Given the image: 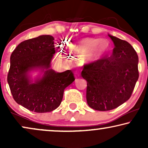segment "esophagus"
Returning a JSON list of instances; mask_svg holds the SVG:
<instances>
[{"label":"esophagus","instance_id":"1","mask_svg":"<svg viewBox=\"0 0 148 148\" xmlns=\"http://www.w3.org/2000/svg\"><path fill=\"white\" fill-rule=\"evenodd\" d=\"M75 81L78 79L79 77V72L76 71L75 73Z\"/></svg>","mask_w":148,"mask_h":148}]
</instances>
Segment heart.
<instances>
[{"instance_id":"b5f03b06","label":"heart","mask_w":148,"mask_h":148,"mask_svg":"<svg viewBox=\"0 0 148 148\" xmlns=\"http://www.w3.org/2000/svg\"><path fill=\"white\" fill-rule=\"evenodd\" d=\"M110 45L106 39L86 38L70 44L69 49L73 53L83 54L85 61H94L102 58ZM60 57L67 59L68 56L60 54Z\"/></svg>"}]
</instances>
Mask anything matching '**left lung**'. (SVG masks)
Segmentation results:
<instances>
[{"instance_id":"8db88e82","label":"left lung","mask_w":148,"mask_h":148,"mask_svg":"<svg viewBox=\"0 0 148 148\" xmlns=\"http://www.w3.org/2000/svg\"><path fill=\"white\" fill-rule=\"evenodd\" d=\"M108 36L114 45L112 55L86 64L82 71L87 81L88 104L100 111L112 110L128 100L139 78L138 56L133 46Z\"/></svg>"}]
</instances>
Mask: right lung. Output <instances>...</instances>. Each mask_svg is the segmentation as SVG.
Instances as JSON below:
<instances>
[{
  "label": "right lung",
  "instance_id": "1",
  "mask_svg": "<svg viewBox=\"0 0 148 148\" xmlns=\"http://www.w3.org/2000/svg\"><path fill=\"white\" fill-rule=\"evenodd\" d=\"M54 53V38L50 35L25 40L12 52L7 82L14 100L27 110L40 113L55 110L64 89L75 79L71 70L56 73L50 69ZM36 68L42 69L44 75L32 83L28 73Z\"/></svg>",
  "mask_w": 148,
  "mask_h": 148
}]
</instances>
